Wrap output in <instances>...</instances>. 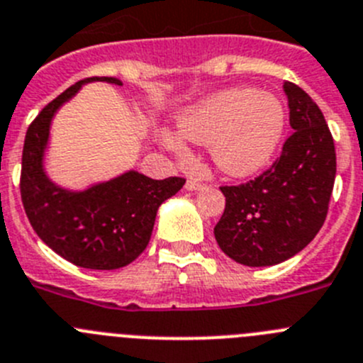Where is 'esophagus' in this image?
Listing matches in <instances>:
<instances>
[{"mask_svg": "<svg viewBox=\"0 0 363 363\" xmlns=\"http://www.w3.org/2000/svg\"><path fill=\"white\" fill-rule=\"evenodd\" d=\"M204 188L206 184L195 181V179H188V181H186V189H189V191H199V189H204Z\"/></svg>", "mask_w": 363, "mask_h": 363, "instance_id": "1", "label": "esophagus"}]
</instances>
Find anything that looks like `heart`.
<instances>
[{
    "label": "heart",
    "mask_w": 363,
    "mask_h": 363,
    "mask_svg": "<svg viewBox=\"0 0 363 363\" xmlns=\"http://www.w3.org/2000/svg\"><path fill=\"white\" fill-rule=\"evenodd\" d=\"M179 133L186 141L210 146L211 159L222 174L247 177L273 159L286 128V112L275 96L255 88H231L206 97L179 117ZM162 143L184 153V143L166 132Z\"/></svg>",
    "instance_id": "obj_1"
}]
</instances>
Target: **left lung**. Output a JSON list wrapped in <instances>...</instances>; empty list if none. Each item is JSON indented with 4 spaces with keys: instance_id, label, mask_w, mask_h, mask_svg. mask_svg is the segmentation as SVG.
Masks as SVG:
<instances>
[{
    "instance_id": "left-lung-1",
    "label": "left lung",
    "mask_w": 363,
    "mask_h": 363,
    "mask_svg": "<svg viewBox=\"0 0 363 363\" xmlns=\"http://www.w3.org/2000/svg\"><path fill=\"white\" fill-rule=\"evenodd\" d=\"M295 132L280 157L255 181L222 186L226 208L213 233L235 262L275 266L295 257L318 233L336 175L333 135L318 104L295 83H284Z\"/></svg>"
}]
</instances>
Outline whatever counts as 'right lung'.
<instances>
[{
  "label": "right lung",
  "instance_id": "obj_1",
  "mask_svg": "<svg viewBox=\"0 0 363 363\" xmlns=\"http://www.w3.org/2000/svg\"><path fill=\"white\" fill-rule=\"evenodd\" d=\"M92 81L123 84L116 77H88L67 88L32 121L21 159V201L38 237L50 250L86 269H119L146 250L155 215L186 179L155 181L130 169L83 191L61 188L48 179L43 159L55 112Z\"/></svg>",
  "mask_w": 363,
  "mask_h": 363
}]
</instances>
